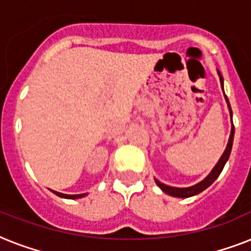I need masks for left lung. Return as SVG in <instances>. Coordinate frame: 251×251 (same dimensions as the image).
Here are the masks:
<instances>
[{"instance_id":"obj_1","label":"left lung","mask_w":251,"mask_h":251,"mask_svg":"<svg viewBox=\"0 0 251 251\" xmlns=\"http://www.w3.org/2000/svg\"><path fill=\"white\" fill-rule=\"evenodd\" d=\"M218 74L220 76V83H222L223 87V76L220 74V72L218 70ZM226 96V95H224ZM226 100L228 102V108H229V113H230V118H232V109H230V105H229V101H228V98L226 96ZM233 137H234V126H233V122H232V130H230V137H229V141H228V145H226V149L224 151V153L220 157V160L218 161V164L215 165L214 169L211 171V173L207 176L206 178L201 181L199 183L194 185V186H190V187H173V186H168V185H164V183H161L160 181H157L155 178V182L159 187H160L161 190L167 193L168 195H172V197H177V198H189V197H193V195H197L199 193H202L203 190H206L207 187L210 186L211 183L214 182L215 179L218 178L219 175L222 173L223 168L226 165V163L228 161L229 159V155H230V151H232V145H233Z\"/></svg>"}]
</instances>
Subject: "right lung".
<instances>
[{
	"mask_svg": "<svg viewBox=\"0 0 251 251\" xmlns=\"http://www.w3.org/2000/svg\"><path fill=\"white\" fill-rule=\"evenodd\" d=\"M53 193L56 195H58V197H61V198H66V199H78V198H82V197H84L86 194H75V195H68V194H62V193H58V191H54L52 190Z\"/></svg>",
	"mask_w": 251,
	"mask_h": 251,
	"instance_id": "1",
	"label": "right lung"
}]
</instances>
